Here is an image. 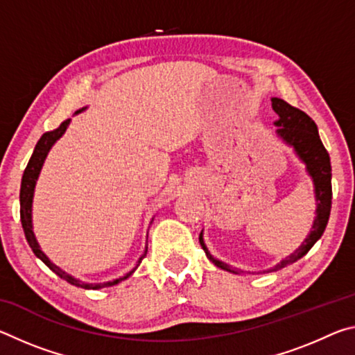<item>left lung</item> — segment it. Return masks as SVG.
Listing matches in <instances>:
<instances>
[{"mask_svg": "<svg viewBox=\"0 0 355 355\" xmlns=\"http://www.w3.org/2000/svg\"><path fill=\"white\" fill-rule=\"evenodd\" d=\"M271 103L274 112L279 116V119L274 122L275 127H277L275 135H277V137H280L288 147H293L294 153H296L297 158L305 164V171H307L311 182H313L316 216L313 225H311V230L307 238L302 241V244H300L291 255L285 257L284 260L275 264L274 268L268 269V272L277 271V269H282L288 266V264L297 261L299 258H302L311 248H313V244L322 236L324 230H326L330 216V207H332V167H330V158L327 150L324 148L320 139V135H318L316 123L304 111L288 105L285 100L272 97ZM199 241L202 249L205 250L207 257L216 264V266L232 274L243 272L241 269L232 268L230 264L220 261L209 254L207 244L203 241V230L199 236Z\"/></svg>", "mask_w": 355, "mask_h": 355, "instance_id": "8db88e82", "label": "left lung"}]
</instances>
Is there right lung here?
I'll return each instance as SVG.
<instances>
[{"mask_svg":"<svg viewBox=\"0 0 355 355\" xmlns=\"http://www.w3.org/2000/svg\"><path fill=\"white\" fill-rule=\"evenodd\" d=\"M86 107H81V110H78L75 114H80L83 112ZM70 125V119L65 120V122L61 123V127L53 130V131H48L44 136L40 137L39 142L35 144V148L33 152L31 159H29V163L26 166L25 172H23V178H21V188H20V219H21V227H23V232H25V236H26V241L29 244V248L33 249L34 255L39 258V260L44 261L48 268L51 269L53 272L59 277L64 279L65 282H69L70 285H75V286H80L84 288V290H100V288H107V286H114L120 284V282L128 279L130 275H133V272L139 266L141 261L144 260V257L147 255V244H146V249H144L142 255L139 257V260H137L136 266L131 269L130 272H127L123 275V277H119V279H114L110 282H103V284H86V282H83L80 279L73 277V275L67 274L65 271H62L61 268L56 266L55 263H53L50 258H48L44 252H42L40 245L37 243V239H35V235L33 232V199H34V189H35V183H37V178L40 175V171H42V166H44L45 159H46V155L50 153L51 147L55 146L56 141H59L62 137V135L65 133V130L69 128Z\"/></svg>","mask_w":355,"mask_h":355,"instance_id":"obj_1","label":"right lung"}]
</instances>
